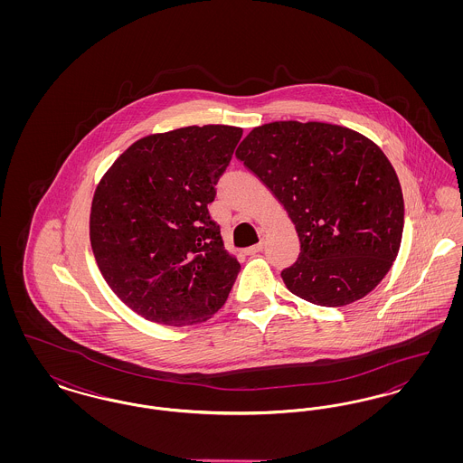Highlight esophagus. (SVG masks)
I'll return each instance as SVG.
<instances>
[{
  "mask_svg": "<svg viewBox=\"0 0 463 463\" xmlns=\"http://www.w3.org/2000/svg\"><path fill=\"white\" fill-rule=\"evenodd\" d=\"M262 248H264V242H259V244H253V246L246 248V250H244V253H246V255H255V253L262 251Z\"/></svg>",
  "mask_w": 463,
  "mask_h": 463,
  "instance_id": "obj_1",
  "label": "esophagus"
}]
</instances>
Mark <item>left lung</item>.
I'll return each mask as SVG.
<instances>
[{"instance_id":"8db88e82","label":"left lung","mask_w":463,"mask_h":463,"mask_svg":"<svg viewBox=\"0 0 463 463\" xmlns=\"http://www.w3.org/2000/svg\"><path fill=\"white\" fill-rule=\"evenodd\" d=\"M285 206L300 257L281 272L288 289L323 307L366 297L396 260L404 201L394 166L368 137L319 121H272L238 151Z\"/></svg>"}]
</instances>
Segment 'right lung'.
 <instances>
[{"label":"right lung","instance_id":"1","mask_svg":"<svg viewBox=\"0 0 463 463\" xmlns=\"http://www.w3.org/2000/svg\"><path fill=\"white\" fill-rule=\"evenodd\" d=\"M241 135L227 125L151 133L99 180L91 251L116 297L144 319L199 325L225 304L241 265L208 204Z\"/></svg>","mask_w":463,"mask_h":463}]
</instances>
